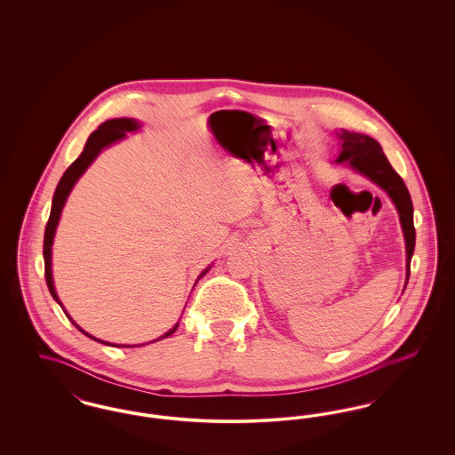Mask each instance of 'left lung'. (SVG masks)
<instances>
[{
    "mask_svg": "<svg viewBox=\"0 0 455 455\" xmlns=\"http://www.w3.org/2000/svg\"><path fill=\"white\" fill-rule=\"evenodd\" d=\"M341 141V153L336 162H347L355 171L367 175L370 180L379 184L384 191H387L390 199L394 201L403 232L406 238V267H408V280H410V266H411L412 252H414V223H412V201L410 191L401 179V175L392 169L387 156L382 152V147L367 134L349 132L341 130L336 132Z\"/></svg>",
    "mask_w": 455,
    "mask_h": 455,
    "instance_id": "1",
    "label": "left lung"
}]
</instances>
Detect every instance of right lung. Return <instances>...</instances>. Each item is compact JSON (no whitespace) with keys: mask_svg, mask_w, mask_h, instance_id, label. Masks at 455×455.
Returning a JSON list of instances; mask_svg holds the SVG:
<instances>
[{"mask_svg":"<svg viewBox=\"0 0 455 455\" xmlns=\"http://www.w3.org/2000/svg\"><path fill=\"white\" fill-rule=\"evenodd\" d=\"M138 128H140V124H138L136 121H132V119H110V121H106L104 124H100L99 130L93 131V132L88 136L84 152H82V155L66 169V172L63 173V177H61L58 188H56V191H54L52 206H51V215H49L47 225H45V232H44V267H45V269H44V271H45L44 275H45L47 288H49L52 299L58 303H60V299H58V295H56V290H54V284H52V273H51V247H52V238H54V232H56L58 221H60L63 206H65L66 197L69 195L71 188L75 186V182L78 180V177L87 171L88 165L93 162V158H95L99 153L102 152V148H106L110 143H114V141L124 138L126 132L136 131ZM206 271H208V269H206ZM206 271H203V275H204ZM203 275H201V276H203ZM60 305H61V303H60ZM66 315H68V314H66ZM68 317H69V315H68ZM69 319H71V317H69ZM71 323H73V321H71ZM73 325H75L78 331H82L88 338L95 339L93 336L87 334L82 327H78L75 323H73ZM175 329H177V325H175L173 329H171L165 336H171ZM165 336H162V338H165ZM95 341L104 343V341H100V339H95ZM104 345H108V343H104ZM110 347H114V345H110Z\"/></svg>","mask_w":455,"mask_h":455,"instance_id":"add662e5","label":"right lung"}]
</instances>
